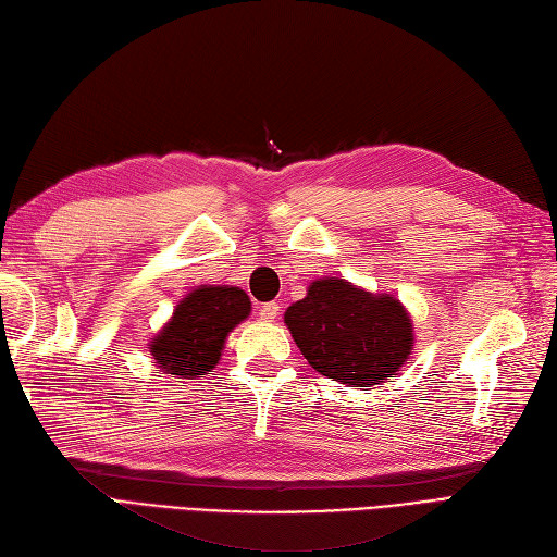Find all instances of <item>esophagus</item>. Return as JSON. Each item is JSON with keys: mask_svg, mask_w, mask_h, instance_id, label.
<instances>
[{"mask_svg": "<svg viewBox=\"0 0 557 557\" xmlns=\"http://www.w3.org/2000/svg\"><path fill=\"white\" fill-rule=\"evenodd\" d=\"M278 314H281L278 302H264L262 307H259V319L262 321H274V319H278Z\"/></svg>", "mask_w": 557, "mask_h": 557, "instance_id": "1", "label": "esophagus"}]
</instances>
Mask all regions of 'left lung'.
I'll list each match as a JSON object with an SVG mask.
<instances>
[{
    "mask_svg": "<svg viewBox=\"0 0 557 557\" xmlns=\"http://www.w3.org/2000/svg\"><path fill=\"white\" fill-rule=\"evenodd\" d=\"M283 321L319 374L352 388L395 376L412 352V321L400 300L336 276L314 281Z\"/></svg>",
    "mask_w": 557,
    "mask_h": 557,
    "instance_id": "left-lung-1",
    "label": "left lung"
}]
</instances>
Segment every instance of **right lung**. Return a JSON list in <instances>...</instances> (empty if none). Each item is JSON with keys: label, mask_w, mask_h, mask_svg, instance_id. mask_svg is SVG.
Instances as JSON below:
<instances>
[{"label": "right lung", "mask_w": 557, "mask_h": 557, "mask_svg": "<svg viewBox=\"0 0 557 557\" xmlns=\"http://www.w3.org/2000/svg\"><path fill=\"white\" fill-rule=\"evenodd\" d=\"M247 293L233 286H200L185 295L169 324L150 341L154 364L178 379L205 376L219 364L228 333L250 314Z\"/></svg>", "instance_id": "obj_1"}]
</instances>
